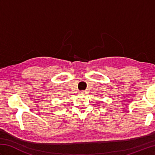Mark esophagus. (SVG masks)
Instances as JSON below:
<instances>
[{
    "instance_id": "obj_1",
    "label": "esophagus",
    "mask_w": 155,
    "mask_h": 155,
    "mask_svg": "<svg viewBox=\"0 0 155 155\" xmlns=\"http://www.w3.org/2000/svg\"><path fill=\"white\" fill-rule=\"evenodd\" d=\"M80 93L82 94H87V91H81Z\"/></svg>"
}]
</instances>
